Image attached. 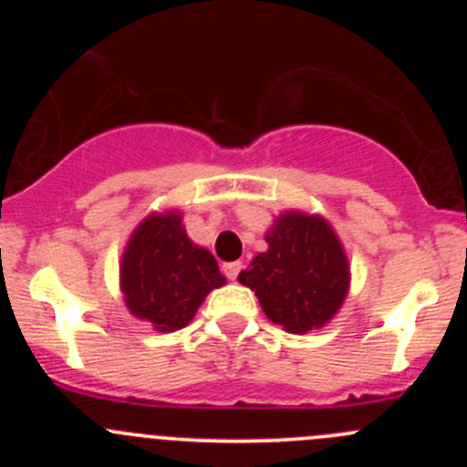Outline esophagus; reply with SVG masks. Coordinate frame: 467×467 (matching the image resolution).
I'll return each mask as SVG.
<instances>
[{
	"instance_id": "esophagus-1",
	"label": "esophagus",
	"mask_w": 467,
	"mask_h": 467,
	"mask_svg": "<svg viewBox=\"0 0 467 467\" xmlns=\"http://www.w3.org/2000/svg\"><path fill=\"white\" fill-rule=\"evenodd\" d=\"M242 268H244L242 262H225L223 264V273L228 280H237V275L242 273Z\"/></svg>"
}]
</instances>
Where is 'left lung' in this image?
Here are the masks:
<instances>
[{
  "instance_id": "obj_1",
  "label": "left lung",
  "mask_w": 467,
  "mask_h": 467,
  "mask_svg": "<svg viewBox=\"0 0 467 467\" xmlns=\"http://www.w3.org/2000/svg\"><path fill=\"white\" fill-rule=\"evenodd\" d=\"M260 253L239 282L251 286L268 321L291 334L321 329L341 309L350 286L346 251L318 214L285 212L266 233Z\"/></svg>"
}]
</instances>
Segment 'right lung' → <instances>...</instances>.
Listing matches in <instances>:
<instances>
[{
	"mask_svg": "<svg viewBox=\"0 0 467 467\" xmlns=\"http://www.w3.org/2000/svg\"><path fill=\"white\" fill-rule=\"evenodd\" d=\"M119 282L129 312L158 332H176L196 317L212 289L225 285L219 264L182 228L181 212H155L133 230Z\"/></svg>",
	"mask_w": 467,
	"mask_h": 467,
	"instance_id": "add662e5",
	"label": "right lung"
}]
</instances>
